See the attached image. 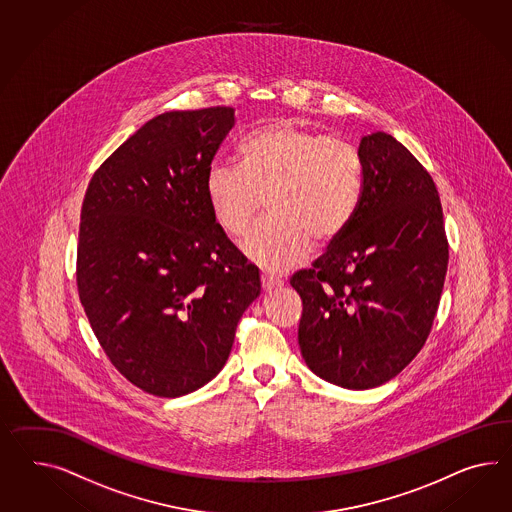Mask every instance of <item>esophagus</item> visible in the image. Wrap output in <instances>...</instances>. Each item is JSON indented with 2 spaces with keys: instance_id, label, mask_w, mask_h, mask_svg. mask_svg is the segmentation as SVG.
<instances>
[{
  "instance_id": "esophagus-1",
  "label": "esophagus",
  "mask_w": 512,
  "mask_h": 512,
  "mask_svg": "<svg viewBox=\"0 0 512 512\" xmlns=\"http://www.w3.org/2000/svg\"><path fill=\"white\" fill-rule=\"evenodd\" d=\"M261 283H263L264 291H274V289L283 285V281L279 277L274 276V274H266V272L261 276Z\"/></svg>"
}]
</instances>
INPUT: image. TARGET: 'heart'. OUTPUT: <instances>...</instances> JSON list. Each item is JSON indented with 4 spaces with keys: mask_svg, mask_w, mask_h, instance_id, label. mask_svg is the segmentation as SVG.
Returning <instances> with one entry per match:
<instances>
[{
    "mask_svg": "<svg viewBox=\"0 0 512 512\" xmlns=\"http://www.w3.org/2000/svg\"><path fill=\"white\" fill-rule=\"evenodd\" d=\"M238 167L214 164L205 179L212 218L242 238L266 199L268 218L244 242L253 263L281 272L317 244H332L352 223L363 194V158L341 136L277 121L236 147Z\"/></svg>",
    "mask_w": 512,
    "mask_h": 512,
    "instance_id": "1",
    "label": "heart"
}]
</instances>
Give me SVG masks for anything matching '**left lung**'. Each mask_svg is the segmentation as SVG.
I'll use <instances>...</instances> for the list:
<instances>
[{
	"label": "left lung",
	"instance_id": "1",
	"mask_svg": "<svg viewBox=\"0 0 512 512\" xmlns=\"http://www.w3.org/2000/svg\"><path fill=\"white\" fill-rule=\"evenodd\" d=\"M363 194L352 223L309 270L291 277L304 311L298 343L326 382L369 389L425 345L449 263L436 184L386 132L361 138Z\"/></svg>",
	"mask_w": 512,
	"mask_h": 512
}]
</instances>
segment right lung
Instances as JSON below:
<instances>
[{
    "label": "right lung",
    "mask_w": 512,
    "mask_h": 512,
    "mask_svg": "<svg viewBox=\"0 0 512 512\" xmlns=\"http://www.w3.org/2000/svg\"><path fill=\"white\" fill-rule=\"evenodd\" d=\"M235 125L227 106L167 111L89 180L78 235L83 311L113 367L156 397L205 386L261 294L259 268L212 218L205 179Z\"/></svg>",
    "instance_id": "right-lung-1"
}]
</instances>
